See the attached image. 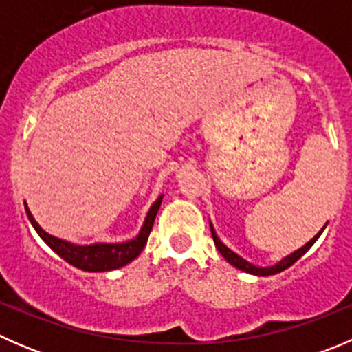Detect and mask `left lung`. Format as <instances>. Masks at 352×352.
<instances>
[{"instance_id": "left-lung-1", "label": "left lung", "mask_w": 352, "mask_h": 352, "mask_svg": "<svg viewBox=\"0 0 352 352\" xmlns=\"http://www.w3.org/2000/svg\"><path fill=\"white\" fill-rule=\"evenodd\" d=\"M324 228H325V226H324ZM324 228H322L320 232H318L317 235H315L314 239L310 240V242L305 243L303 247L298 248V250H294L293 254L286 255V257L283 258V261H279L278 264L271 265V267H257V265L250 264V262H247V261H245V258L240 257L239 254H235V252H233V250H230V248L226 247V245L223 243L221 240L218 239V235H216V232H214V228H212V225H211V235H212V240H214V245H216V248H218L219 254H221L223 257H225L226 261H228L230 264L233 265V267L240 269V271H243V272H248V274H255V276H272V274H278V272L285 271V269L289 267V265H293L294 262H296L298 258L301 257V255L307 254V252L310 250L311 245L317 242L318 236L322 235V232H324Z\"/></svg>"}]
</instances>
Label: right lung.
Listing matches in <instances>:
<instances>
[{
	"mask_svg": "<svg viewBox=\"0 0 352 352\" xmlns=\"http://www.w3.org/2000/svg\"><path fill=\"white\" fill-rule=\"evenodd\" d=\"M162 199L163 196H160L155 201V204L150 208L146 219H144L143 223V228L138 233L136 239L122 243L74 245L71 242H66V240L56 239V236L44 232V230L38 226V223L34 219L32 212L28 211L27 204H25V211H27L28 219H30L32 226H34L35 232L38 233V236H41V239L44 240L59 257L65 258L67 264L74 265V267L81 269V271L105 272L124 267V265L129 264L131 261H134V258L141 254V250H143L144 245L148 242L151 228H153L156 212H158L160 206H162Z\"/></svg>",
	"mask_w": 352,
	"mask_h": 352,
	"instance_id": "add662e5",
	"label": "right lung"
}]
</instances>
